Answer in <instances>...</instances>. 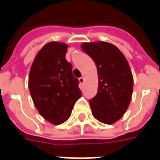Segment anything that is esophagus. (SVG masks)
Listing matches in <instances>:
<instances>
[{
    "label": "esophagus",
    "instance_id": "esophagus-1",
    "mask_svg": "<svg viewBox=\"0 0 160 160\" xmlns=\"http://www.w3.org/2000/svg\"><path fill=\"white\" fill-rule=\"evenodd\" d=\"M79 81H80V84H83L84 81H85V78L84 77H80V79H79Z\"/></svg>",
    "mask_w": 160,
    "mask_h": 160
}]
</instances>
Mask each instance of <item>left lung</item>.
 Instances as JSON below:
<instances>
[{
	"mask_svg": "<svg viewBox=\"0 0 160 160\" xmlns=\"http://www.w3.org/2000/svg\"><path fill=\"white\" fill-rule=\"evenodd\" d=\"M81 49L92 58L98 75V92L89 100L92 113L103 123H114L123 116L131 101L134 80L128 62L110 42H84Z\"/></svg>",
	"mask_w": 160,
	"mask_h": 160,
	"instance_id": "8db88e82",
	"label": "left lung"
}]
</instances>
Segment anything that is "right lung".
I'll use <instances>...</instances> for the list:
<instances>
[{
  "label": "right lung",
  "mask_w": 160,
  "mask_h": 160,
  "mask_svg": "<svg viewBox=\"0 0 160 160\" xmlns=\"http://www.w3.org/2000/svg\"><path fill=\"white\" fill-rule=\"evenodd\" d=\"M68 45L50 42L34 59L29 73L30 93L38 111L55 125L69 118L74 103L81 97L79 80L65 58Z\"/></svg>",
  "instance_id": "add662e5"
}]
</instances>
